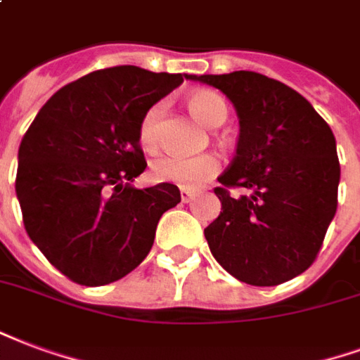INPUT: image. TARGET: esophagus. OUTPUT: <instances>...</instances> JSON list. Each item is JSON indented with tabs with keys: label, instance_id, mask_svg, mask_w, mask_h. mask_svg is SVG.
<instances>
[{
	"label": "esophagus",
	"instance_id": "34e87169",
	"mask_svg": "<svg viewBox=\"0 0 360 360\" xmlns=\"http://www.w3.org/2000/svg\"><path fill=\"white\" fill-rule=\"evenodd\" d=\"M193 196H194L193 191H188V188H181V200L185 202V204L193 200Z\"/></svg>",
	"mask_w": 360,
	"mask_h": 360
}]
</instances>
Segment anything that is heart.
Returning a JSON list of instances; mask_svg holds the SVG:
<instances>
[{"label":"heart","instance_id":"heart-1","mask_svg":"<svg viewBox=\"0 0 360 360\" xmlns=\"http://www.w3.org/2000/svg\"><path fill=\"white\" fill-rule=\"evenodd\" d=\"M187 106L194 118L206 127L221 126L227 118L225 101L214 91L198 89L187 97ZM160 116L162 103H156L145 112L139 124V141L145 150H154L158 145ZM150 172L156 181L173 183L183 188H198L219 172V160L214 154L200 156H177V154H162L153 160Z\"/></svg>","mask_w":360,"mask_h":360}]
</instances>
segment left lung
Masks as SVG:
<instances>
[{
  "label": "left lung",
  "mask_w": 360,
  "mask_h": 360,
  "mask_svg": "<svg viewBox=\"0 0 360 360\" xmlns=\"http://www.w3.org/2000/svg\"><path fill=\"white\" fill-rule=\"evenodd\" d=\"M219 89L238 116L236 156L215 188L219 217L204 229L221 267L276 286L311 267L338 207L336 139L313 105L263 74H187ZM229 186L247 188L233 199Z\"/></svg>",
  "instance_id": "1"
}]
</instances>
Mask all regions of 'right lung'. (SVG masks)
I'll use <instances>...</instances> for the list:
<instances>
[{"instance_id": "right-lung-1", "label": "right lung", "mask_w": 360, "mask_h": 360, "mask_svg": "<svg viewBox=\"0 0 360 360\" xmlns=\"http://www.w3.org/2000/svg\"><path fill=\"white\" fill-rule=\"evenodd\" d=\"M187 74L114 66L58 89L18 146L17 198L32 242L70 281L103 286L150 252L179 188H135L146 162L139 124Z\"/></svg>"}]
</instances>
